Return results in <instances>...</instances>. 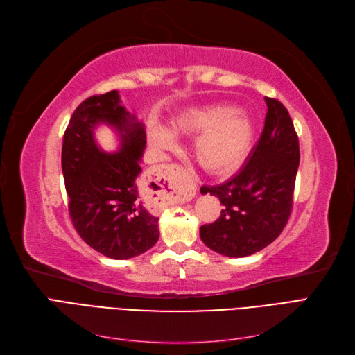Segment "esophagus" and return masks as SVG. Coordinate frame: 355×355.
I'll return each instance as SVG.
<instances>
[{"label":"esophagus","mask_w":355,"mask_h":355,"mask_svg":"<svg viewBox=\"0 0 355 355\" xmlns=\"http://www.w3.org/2000/svg\"><path fill=\"white\" fill-rule=\"evenodd\" d=\"M179 170V167H176V166H171V167H168L167 168V171H168V173L171 175V173H175V171H178Z\"/></svg>","instance_id":"obj_1"}]
</instances>
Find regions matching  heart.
I'll return each instance as SVG.
<instances>
[{"instance_id": "heart-1", "label": "heart", "mask_w": 355, "mask_h": 355, "mask_svg": "<svg viewBox=\"0 0 355 355\" xmlns=\"http://www.w3.org/2000/svg\"><path fill=\"white\" fill-rule=\"evenodd\" d=\"M173 130L182 136L200 133L192 144V154L211 175H225L237 167L249 151L253 137L249 118L219 105L182 112L173 123ZM148 137L159 151H168L176 145L175 135L163 125H153Z\"/></svg>"}]
</instances>
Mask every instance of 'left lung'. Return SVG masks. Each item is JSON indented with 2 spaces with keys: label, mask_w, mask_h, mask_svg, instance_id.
Instances as JSON below:
<instances>
[{
  "label": "left lung",
  "mask_w": 355,
  "mask_h": 355,
  "mask_svg": "<svg viewBox=\"0 0 355 355\" xmlns=\"http://www.w3.org/2000/svg\"><path fill=\"white\" fill-rule=\"evenodd\" d=\"M265 102L263 132L243 168L225 184L200 189L223 206L219 219L200 228L202 243L223 256L261 252L282 234L292 213L300 158L297 135L284 105L271 98Z\"/></svg>",
  "instance_id": "left-lung-1"
}]
</instances>
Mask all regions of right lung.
<instances>
[{
	"instance_id": "obj_1",
	"label": "right lung",
	"mask_w": 355,
	"mask_h": 355,
	"mask_svg": "<svg viewBox=\"0 0 355 355\" xmlns=\"http://www.w3.org/2000/svg\"><path fill=\"white\" fill-rule=\"evenodd\" d=\"M116 128L121 148L103 153L94 128ZM146 146L145 125L121 106L116 90L85 99L73 111L62 145L69 216L80 237L111 259H130L158 241V218L139 196L137 178Z\"/></svg>"
}]
</instances>
